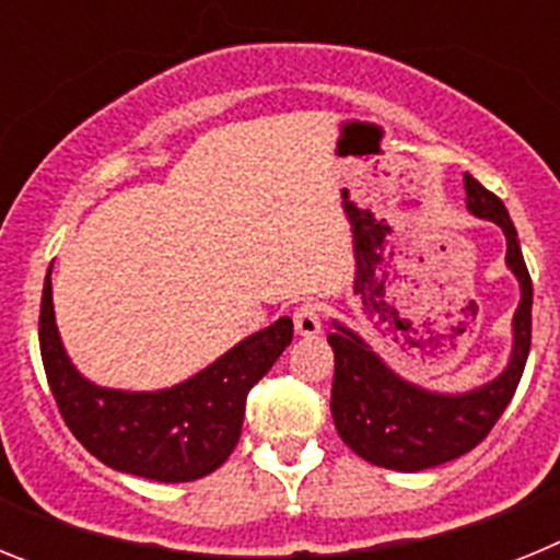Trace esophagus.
<instances>
[{
    "mask_svg": "<svg viewBox=\"0 0 560 560\" xmlns=\"http://www.w3.org/2000/svg\"><path fill=\"white\" fill-rule=\"evenodd\" d=\"M294 330L300 336H316L323 330V316H319V305L303 303L294 311Z\"/></svg>",
    "mask_w": 560,
    "mask_h": 560,
    "instance_id": "obj_1",
    "label": "esophagus"
}]
</instances>
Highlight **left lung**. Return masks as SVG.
Listing matches in <instances>:
<instances>
[{
	"label": "left lung",
	"instance_id": "left-lung-1",
	"mask_svg": "<svg viewBox=\"0 0 560 560\" xmlns=\"http://www.w3.org/2000/svg\"><path fill=\"white\" fill-rule=\"evenodd\" d=\"M468 210L502 226L508 237V266L522 285L513 316V353L499 378L463 395L429 393L415 387L368 348V341L334 323L328 334L336 370L330 389V412L339 438L368 463L393 471H423L463 457L479 446L511 404L522 381L533 330V280L524 266L516 226L502 199L485 190L471 173L463 176Z\"/></svg>",
	"mask_w": 560,
	"mask_h": 560
}]
</instances>
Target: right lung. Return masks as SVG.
<instances>
[{"label":"right lung","instance_id":"obj_1","mask_svg":"<svg viewBox=\"0 0 560 560\" xmlns=\"http://www.w3.org/2000/svg\"><path fill=\"white\" fill-rule=\"evenodd\" d=\"M49 271L38 345L58 412L81 446L114 471L156 482H190L224 465L241 438L246 395L291 345L294 323L289 316L237 341L219 361L176 387L156 393L106 389L83 378L63 350Z\"/></svg>","mask_w":560,"mask_h":560}]
</instances>
